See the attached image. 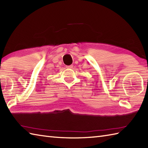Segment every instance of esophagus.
Returning a JSON list of instances; mask_svg holds the SVG:
<instances>
[{"label": "esophagus", "instance_id": "1", "mask_svg": "<svg viewBox=\"0 0 148 148\" xmlns=\"http://www.w3.org/2000/svg\"><path fill=\"white\" fill-rule=\"evenodd\" d=\"M66 68H67V69H72V68H73V65L66 66Z\"/></svg>", "mask_w": 148, "mask_h": 148}]
</instances>
